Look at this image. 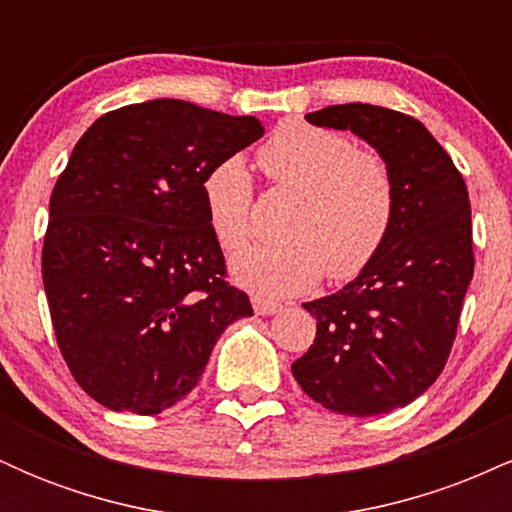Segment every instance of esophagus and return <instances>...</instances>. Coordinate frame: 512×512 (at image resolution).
<instances>
[{
  "label": "esophagus",
  "mask_w": 512,
  "mask_h": 512,
  "mask_svg": "<svg viewBox=\"0 0 512 512\" xmlns=\"http://www.w3.org/2000/svg\"><path fill=\"white\" fill-rule=\"evenodd\" d=\"M252 308H255L257 315H274V313H279L284 305L276 303V301H269V298H264V296H252Z\"/></svg>",
  "instance_id": "34e87169"
}]
</instances>
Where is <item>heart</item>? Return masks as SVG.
Instances as JSON below:
<instances>
[{
  "mask_svg": "<svg viewBox=\"0 0 512 512\" xmlns=\"http://www.w3.org/2000/svg\"><path fill=\"white\" fill-rule=\"evenodd\" d=\"M269 182L298 197L279 245L252 250L236 274L264 296H293L320 279L349 281L368 267L390 238L397 214V180L378 151L356 149L342 132L308 122H284L257 151ZM204 209L228 255L252 240V180L240 158H226L204 175Z\"/></svg>",
  "mask_w": 512,
  "mask_h": 512,
  "instance_id": "heart-1",
  "label": "heart"
}]
</instances>
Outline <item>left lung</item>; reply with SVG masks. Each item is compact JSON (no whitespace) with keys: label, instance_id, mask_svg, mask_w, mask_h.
Here are the masks:
<instances>
[{"label":"left lung","instance_id":"1","mask_svg":"<svg viewBox=\"0 0 512 512\" xmlns=\"http://www.w3.org/2000/svg\"><path fill=\"white\" fill-rule=\"evenodd\" d=\"M305 120L351 129L397 180V214L380 255L332 296L303 303L315 342L291 366L301 390L346 416L407 407L448 363L474 274L467 185L448 151L411 115L370 103L330 105Z\"/></svg>","mask_w":512,"mask_h":512}]
</instances>
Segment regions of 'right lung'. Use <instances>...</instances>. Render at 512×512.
<instances>
[{"label":"right lung","instance_id":"obj_1","mask_svg":"<svg viewBox=\"0 0 512 512\" xmlns=\"http://www.w3.org/2000/svg\"><path fill=\"white\" fill-rule=\"evenodd\" d=\"M262 134L252 115L156 98L110 110L76 142L50 197L43 284L69 373L103 407H173L223 330L252 315L226 279L202 182Z\"/></svg>","mask_w":512,"mask_h":512}]
</instances>
